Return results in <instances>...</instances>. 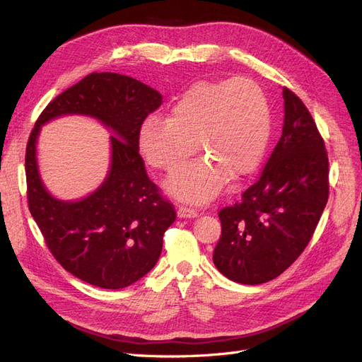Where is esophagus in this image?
Segmentation results:
<instances>
[{"mask_svg":"<svg viewBox=\"0 0 362 362\" xmlns=\"http://www.w3.org/2000/svg\"><path fill=\"white\" fill-rule=\"evenodd\" d=\"M178 217H196L198 216V211L194 210V208H192V206H185V205H181L180 208H178Z\"/></svg>","mask_w":362,"mask_h":362,"instance_id":"1","label":"esophagus"}]
</instances>
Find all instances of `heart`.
<instances>
[{
  "instance_id": "b5f03b06",
  "label": "heart",
  "mask_w": 362,
  "mask_h": 362,
  "mask_svg": "<svg viewBox=\"0 0 362 362\" xmlns=\"http://www.w3.org/2000/svg\"><path fill=\"white\" fill-rule=\"evenodd\" d=\"M272 131L267 96L246 76L199 81L170 107L169 119L148 117L139 131V148L152 168L172 173L194 154L196 160L169 181L177 198L204 204L222 190L229 175L254 172L264 157Z\"/></svg>"
}]
</instances>
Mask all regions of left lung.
<instances>
[{
  "label": "left lung",
  "instance_id": "obj_1",
  "mask_svg": "<svg viewBox=\"0 0 362 362\" xmlns=\"http://www.w3.org/2000/svg\"><path fill=\"white\" fill-rule=\"evenodd\" d=\"M282 136L258 180L218 211L217 270L257 286L286 272L308 246L329 196L325 140L300 98L284 87Z\"/></svg>",
  "mask_w": 362,
  "mask_h": 362
}]
</instances>
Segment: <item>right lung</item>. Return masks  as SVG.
Returning a JSON list of instances; mask_svg holds the SVG:
<instances>
[{"instance_id":"add662e5","label":"right lung","mask_w":362,"mask_h":362,"mask_svg":"<svg viewBox=\"0 0 362 362\" xmlns=\"http://www.w3.org/2000/svg\"><path fill=\"white\" fill-rule=\"evenodd\" d=\"M163 96L115 72H92L43 108L25 149L27 201L45 243L60 266L95 287L131 286L156 266L163 235L177 211L161 194L139 154V131ZM100 118L112 136V168L102 187L76 203L59 202L40 181L35 139L40 127L62 114Z\"/></svg>"}]
</instances>
